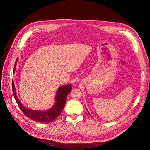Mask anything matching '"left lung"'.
I'll return each instance as SVG.
<instances>
[{
  "label": "left lung",
  "instance_id": "8db88e82",
  "mask_svg": "<svg viewBox=\"0 0 150 150\" xmlns=\"http://www.w3.org/2000/svg\"><path fill=\"white\" fill-rule=\"evenodd\" d=\"M87 111H88V109H87ZM88 113H89V114H90V113H89V111H88ZM90 115H91V114H90Z\"/></svg>",
  "mask_w": 150,
  "mask_h": 150
}]
</instances>
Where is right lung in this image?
Instances as JSON below:
<instances>
[{
	"instance_id": "add662e5",
	"label": "right lung",
	"mask_w": 150,
	"mask_h": 150,
	"mask_svg": "<svg viewBox=\"0 0 150 150\" xmlns=\"http://www.w3.org/2000/svg\"><path fill=\"white\" fill-rule=\"evenodd\" d=\"M17 61L18 59L16 61L14 66V73L16 70V67ZM12 88L14 98L23 114L32 120L41 123H48L54 120L61 113L63 108L65 106L67 95L72 90V85H64L61 86L58 89L56 96H55L54 105L50 109L47 110V111H36V110H32L25 107L18 98L13 81H12Z\"/></svg>"
}]
</instances>
